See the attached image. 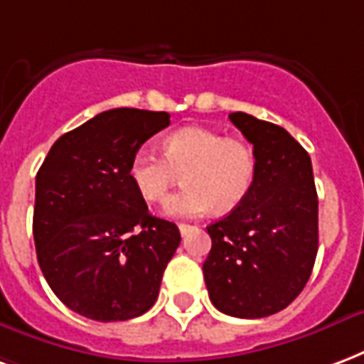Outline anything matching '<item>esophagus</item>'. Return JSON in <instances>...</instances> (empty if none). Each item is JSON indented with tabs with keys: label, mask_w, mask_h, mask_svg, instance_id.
Listing matches in <instances>:
<instances>
[{
	"label": "esophagus",
	"mask_w": 364,
	"mask_h": 364,
	"mask_svg": "<svg viewBox=\"0 0 364 364\" xmlns=\"http://www.w3.org/2000/svg\"><path fill=\"white\" fill-rule=\"evenodd\" d=\"M191 230H193V225H189V223H179V231H181V235H187Z\"/></svg>",
	"instance_id": "esophagus-1"
}]
</instances>
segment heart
<instances>
[{
    "label": "heart",
    "instance_id": "1",
    "mask_svg": "<svg viewBox=\"0 0 364 364\" xmlns=\"http://www.w3.org/2000/svg\"><path fill=\"white\" fill-rule=\"evenodd\" d=\"M181 171L185 183L164 204L166 216L195 218L212 206L220 214L235 210L252 189L257 156L243 139L223 136L214 129L183 127L161 141V156L146 148L129 160L127 177L144 203H161Z\"/></svg>",
    "mask_w": 364,
    "mask_h": 364
}]
</instances>
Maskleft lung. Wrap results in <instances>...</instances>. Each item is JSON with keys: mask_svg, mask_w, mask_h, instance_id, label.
Returning <instances> with one entry per match:
<instances>
[{"mask_svg": "<svg viewBox=\"0 0 364 364\" xmlns=\"http://www.w3.org/2000/svg\"><path fill=\"white\" fill-rule=\"evenodd\" d=\"M257 156L243 203L210 223L204 282L212 305L237 318L284 311L311 278L318 250V196L311 156L284 127L230 114Z\"/></svg>", "mask_w": 364, "mask_h": 364, "instance_id": "1", "label": "left lung"}]
</instances>
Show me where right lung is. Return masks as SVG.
I'll return each mask as SVG.
<instances>
[{
  "label": "right lung",
  "mask_w": 364,
  "mask_h": 364,
  "mask_svg": "<svg viewBox=\"0 0 364 364\" xmlns=\"http://www.w3.org/2000/svg\"><path fill=\"white\" fill-rule=\"evenodd\" d=\"M168 125L166 112L107 109L61 134L40 166L32 220L40 270L80 316L129 320L158 299L181 233L148 212L127 168Z\"/></svg>",
  "instance_id": "1"
}]
</instances>
